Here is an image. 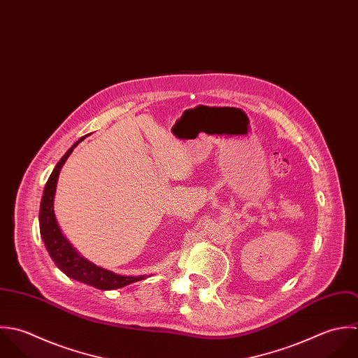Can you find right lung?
<instances>
[{
  "label": "right lung",
  "instance_id": "right-lung-1",
  "mask_svg": "<svg viewBox=\"0 0 358 358\" xmlns=\"http://www.w3.org/2000/svg\"><path fill=\"white\" fill-rule=\"evenodd\" d=\"M86 136L80 137L65 154L64 157L58 161L55 165L54 171L51 172L40 203V214H38V222H40V234L44 241V245L55 262V265L69 278L86 283L89 286H93L100 290H113V289H120L123 286H127L130 283L143 280L148 278L147 275H140V276H124V275H118L113 271L104 269L101 266H97L92 261L86 259L85 257L80 255L79 251L69 243V240L64 236L55 214H54V197H55V190H57V182L59 178V172L75 150V147L83 141Z\"/></svg>",
  "mask_w": 358,
  "mask_h": 358
}]
</instances>
